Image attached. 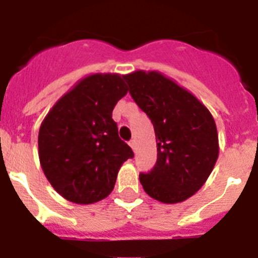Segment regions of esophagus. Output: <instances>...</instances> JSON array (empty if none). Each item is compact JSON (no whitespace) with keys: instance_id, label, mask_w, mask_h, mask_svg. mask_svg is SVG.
<instances>
[{"instance_id":"1","label":"esophagus","mask_w":258,"mask_h":258,"mask_svg":"<svg viewBox=\"0 0 258 258\" xmlns=\"http://www.w3.org/2000/svg\"><path fill=\"white\" fill-rule=\"evenodd\" d=\"M136 145H137V143H136V141H134V140L129 141V146H131V147L134 150V151H136Z\"/></svg>"}]
</instances>
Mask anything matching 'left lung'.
<instances>
[{
    "mask_svg": "<svg viewBox=\"0 0 258 258\" xmlns=\"http://www.w3.org/2000/svg\"><path fill=\"white\" fill-rule=\"evenodd\" d=\"M125 81L156 136V164L140 174L143 190L166 204L188 199L206 183L217 161L213 116L197 97L160 72L136 71Z\"/></svg>",
    "mask_w": 258,
    "mask_h": 258,
    "instance_id": "obj_1",
    "label": "left lung"
}]
</instances>
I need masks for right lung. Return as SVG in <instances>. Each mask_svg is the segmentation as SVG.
<instances>
[{
  "mask_svg": "<svg viewBox=\"0 0 258 258\" xmlns=\"http://www.w3.org/2000/svg\"><path fill=\"white\" fill-rule=\"evenodd\" d=\"M127 93L125 76L85 77L50 109L38 132V156L46 178L64 199L92 204L115 187L118 169L134 156L118 137L113 107Z\"/></svg>",
  "mask_w": 258,
  "mask_h": 258,
  "instance_id": "add662e5",
  "label": "right lung"
}]
</instances>
